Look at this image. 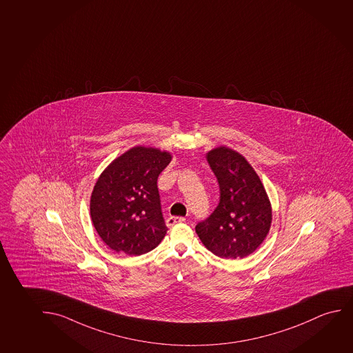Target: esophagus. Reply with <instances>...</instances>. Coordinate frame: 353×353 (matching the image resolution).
Segmentation results:
<instances>
[{
  "instance_id": "esophagus-1",
  "label": "esophagus",
  "mask_w": 353,
  "mask_h": 353,
  "mask_svg": "<svg viewBox=\"0 0 353 353\" xmlns=\"http://www.w3.org/2000/svg\"><path fill=\"white\" fill-rule=\"evenodd\" d=\"M184 221L185 218H181V216H169V218L165 220L168 228H172V226L176 225V223H184Z\"/></svg>"
}]
</instances>
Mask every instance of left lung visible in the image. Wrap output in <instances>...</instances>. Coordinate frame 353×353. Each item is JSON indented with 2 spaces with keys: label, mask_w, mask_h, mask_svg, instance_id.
Wrapping results in <instances>:
<instances>
[{
  "label": "left lung",
  "mask_w": 353,
  "mask_h": 353,
  "mask_svg": "<svg viewBox=\"0 0 353 353\" xmlns=\"http://www.w3.org/2000/svg\"><path fill=\"white\" fill-rule=\"evenodd\" d=\"M218 180L216 208L196 225L202 243L220 258H245L268 236L272 212L258 174L242 154L218 148L207 154Z\"/></svg>",
  "instance_id": "1"
}]
</instances>
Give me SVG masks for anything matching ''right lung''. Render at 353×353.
Listing matches in <instances>:
<instances>
[{"instance_id": "1", "label": "right lung", "mask_w": 353, "mask_h": 353, "mask_svg": "<svg viewBox=\"0 0 353 353\" xmlns=\"http://www.w3.org/2000/svg\"><path fill=\"white\" fill-rule=\"evenodd\" d=\"M172 156L137 146L100 175L90 199V216L106 245L127 255L149 253L167 234L157 179Z\"/></svg>"}]
</instances>
